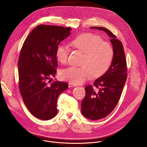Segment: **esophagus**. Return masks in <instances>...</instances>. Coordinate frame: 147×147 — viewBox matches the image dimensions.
Masks as SVG:
<instances>
[{
    "mask_svg": "<svg viewBox=\"0 0 147 147\" xmlns=\"http://www.w3.org/2000/svg\"><path fill=\"white\" fill-rule=\"evenodd\" d=\"M76 84H74L71 83V82H69V88H71V87H76Z\"/></svg>",
    "mask_w": 147,
    "mask_h": 147,
    "instance_id": "obj_1",
    "label": "esophagus"
}]
</instances>
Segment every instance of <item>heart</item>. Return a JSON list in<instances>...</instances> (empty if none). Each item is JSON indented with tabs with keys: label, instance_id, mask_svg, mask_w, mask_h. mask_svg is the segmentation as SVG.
<instances>
[{
	"label": "heart",
	"instance_id": "1",
	"mask_svg": "<svg viewBox=\"0 0 147 147\" xmlns=\"http://www.w3.org/2000/svg\"><path fill=\"white\" fill-rule=\"evenodd\" d=\"M73 47L84 54L81 67L70 66L62 70L60 75L61 78L74 84H80L92 75L99 77L109 69L114 56L112 45L97 35L86 33L79 35L72 42ZM70 53V49L65 44H60L57 48L56 57L61 64H66Z\"/></svg>",
	"mask_w": 147,
	"mask_h": 147
}]
</instances>
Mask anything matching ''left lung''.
<instances>
[{"mask_svg": "<svg viewBox=\"0 0 147 147\" xmlns=\"http://www.w3.org/2000/svg\"><path fill=\"white\" fill-rule=\"evenodd\" d=\"M105 32L111 38L114 49L112 64L103 75L95 80L93 86L85 87L86 96L81 102V113L86 117L96 120L105 117L117 104L127 79V64L121 41L108 29L92 27ZM98 88L96 90V88Z\"/></svg>", "mask_w": 147, "mask_h": 147, "instance_id": "8db88e82", "label": "left lung"}]
</instances>
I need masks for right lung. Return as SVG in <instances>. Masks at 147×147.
I'll use <instances>...</instances> for the list:
<instances>
[{
	"instance_id": "right-lung-1",
	"label": "right lung",
	"mask_w": 147,
	"mask_h": 147,
	"mask_svg": "<svg viewBox=\"0 0 147 147\" xmlns=\"http://www.w3.org/2000/svg\"><path fill=\"white\" fill-rule=\"evenodd\" d=\"M71 30L39 25L28 35L21 49L18 63L20 92L30 113L40 120H48L57 115V98L69 87L65 82L55 81L48 84L47 81L55 76L57 48L70 35Z\"/></svg>"
}]
</instances>
